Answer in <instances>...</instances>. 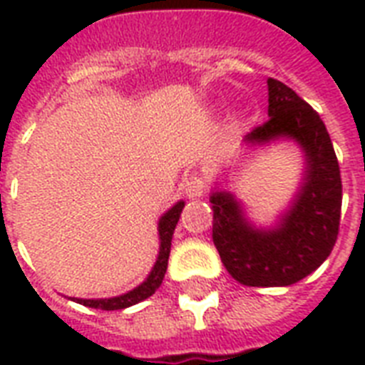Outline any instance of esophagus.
<instances>
[{"label": "esophagus", "mask_w": 365, "mask_h": 365, "mask_svg": "<svg viewBox=\"0 0 365 365\" xmlns=\"http://www.w3.org/2000/svg\"><path fill=\"white\" fill-rule=\"evenodd\" d=\"M206 187L208 183L200 174H191L189 178H185V183H183V191L187 195L189 199H199L206 193Z\"/></svg>", "instance_id": "obj_1"}]
</instances>
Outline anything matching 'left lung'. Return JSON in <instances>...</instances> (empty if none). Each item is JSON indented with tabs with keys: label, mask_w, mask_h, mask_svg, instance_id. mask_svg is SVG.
Masks as SVG:
<instances>
[{
	"label": "left lung",
	"mask_w": 365,
	"mask_h": 365,
	"mask_svg": "<svg viewBox=\"0 0 365 365\" xmlns=\"http://www.w3.org/2000/svg\"><path fill=\"white\" fill-rule=\"evenodd\" d=\"M269 119L244 136L263 145L289 138L305 153V174L294 202L274 227H254L227 191H214L212 239L229 274L252 288L289 286L317 271L339 235V163L326 125L317 111L282 81L269 77Z\"/></svg>",
	"instance_id": "left-lung-1"
}]
</instances>
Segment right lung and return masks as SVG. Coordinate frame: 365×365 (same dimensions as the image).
<instances>
[{"instance_id": "1", "label": "right lung", "mask_w": 365, "mask_h": 365, "mask_svg": "<svg viewBox=\"0 0 365 365\" xmlns=\"http://www.w3.org/2000/svg\"><path fill=\"white\" fill-rule=\"evenodd\" d=\"M185 202L180 200L176 205L172 206L170 210L166 212L165 216L159 220V257L155 261L153 269L149 272V277L143 280L140 286H136L134 289H130L128 294H123L119 297H110V299H73L77 303H81L85 307H91V309H100V311H119V309H126V307H132L140 303V301L148 299L157 292L160 284H163V278H165L166 267H168V255H170V244H172V235H174V229L178 225V220H180V214H182Z\"/></svg>"}]
</instances>
